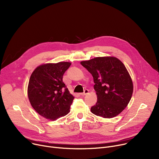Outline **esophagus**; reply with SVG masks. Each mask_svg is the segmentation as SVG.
I'll return each mask as SVG.
<instances>
[{
    "instance_id": "1",
    "label": "esophagus",
    "mask_w": 159,
    "mask_h": 159,
    "mask_svg": "<svg viewBox=\"0 0 159 159\" xmlns=\"http://www.w3.org/2000/svg\"><path fill=\"white\" fill-rule=\"evenodd\" d=\"M88 93H89V90H88V89H85L84 91V93H80V95H82V96H84V95H87V94H88Z\"/></svg>"
}]
</instances>
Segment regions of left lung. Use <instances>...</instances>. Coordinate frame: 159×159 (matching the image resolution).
<instances>
[{"instance_id":"left-lung-1","label":"left lung","mask_w":159,"mask_h":159,"mask_svg":"<svg viewBox=\"0 0 159 159\" xmlns=\"http://www.w3.org/2000/svg\"><path fill=\"white\" fill-rule=\"evenodd\" d=\"M92 75L97 101L91 107L97 116L111 119L129 104L133 91L130 75L124 64L115 57H99L80 62Z\"/></svg>"}]
</instances>
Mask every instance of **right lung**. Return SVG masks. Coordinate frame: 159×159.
Returning a JSON list of instances; mask_svg holds the SVG:
<instances>
[{"label": "right lung", "mask_w": 159, "mask_h": 159, "mask_svg": "<svg viewBox=\"0 0 159 159\" xmlns=\"http://www.w3.org/2000/svg\"><path fill=\"white\" fill-rule=\"evenodd\" d=\"M69 62L41 64L31 75L28 96L31 106L40 115L55 120L68 114L74 97L62 81Z\"/></svg>", "instance_id": "right-lung-1"}]
</instances>
